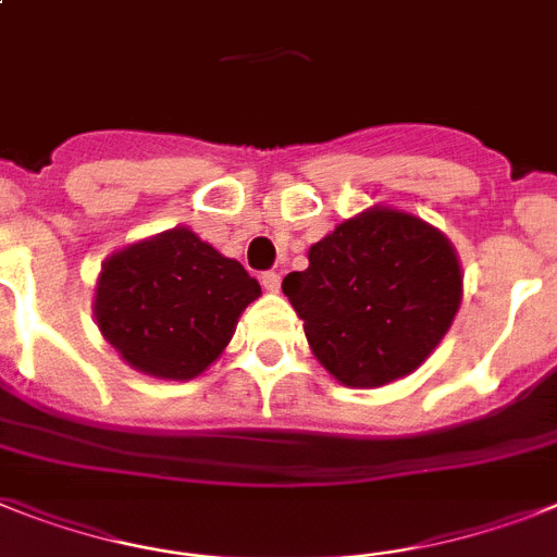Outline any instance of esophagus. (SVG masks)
<instances>
[{
    "mask_svg": "<svg viewBox=\"0 0 557 557\" xmlns=\"http://www.w3.org/2000/svg\"><path fill=\"white\" fill-rule=\"evenodd\" d=\"M261 287L268 289V293H278V287H282V275H278V273H261Z\"/></svg>",
    "mask_w": 557,
    "mask_h": 557,
    "instance_id": "obj_1",
    "label": "esophagus"
}]
</instances>
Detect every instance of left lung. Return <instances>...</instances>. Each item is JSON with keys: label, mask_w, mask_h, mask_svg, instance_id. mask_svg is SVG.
Here are the masks:
<instances>
[{"label": "left lung", "mask_w": 557, "mask_h": 557, "mask_svg": "<svg viewBox=\"0 0 557 557\" xmlns=\"http://www.w3.org/2000/svg\"><path fill=\"white\" fill-rule=\"evenodd\" d=\"M282 289L312 356L347 387H384L424 364L461 307L449 238L404 210L370 207L307 252Z\"/></svg>", "instance_id": "left-lung-1"}]
</instances>
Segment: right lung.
Returning <instances> with one entry per match:
<instances>
[{"label":"right lung","mask_w":557,"mask_h":557,"mask_svg":"<svg viewBox=\"0 0 557 557\" xmlns=\"http://www.w3.org/2000/svg\"><path fill=\"white\" fill-rule=\"evenodd\" d=\"M259 296V282L236 259L173 227L104 261L94 315L133 370L190 381L222 356L238 315Z\"/></svg>","instance_id":"right-lung-1"}]
</instances>
